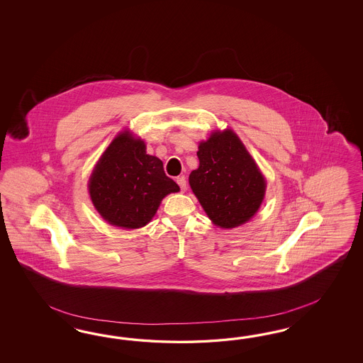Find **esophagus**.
I'll use <instances>...</instances> for the list:
<instances>
[{"label":"esophagus","instance_id":"esophagus-1","mask_svg":"<svg viewBox=\"0 0 363 363\" xmlns=\"http://www.w3.org/2000/svg\"><path fill=\"white\" fill-rule=\"evenodd\" d=\"M177 184L179 185V187H181V190L182 191H185L186 190L187 184H186V178L184 176H179L177 177Z\"/></svg>","mask_w":363,"mask_h":363}]
</instances>
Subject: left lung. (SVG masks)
Instances as JSON below:
<instances>
[{
    "instance_id": "left-lung-1",
    "label": "left lung",
    "mask_w": 363,
    "mask_h": 363,
    "mask_svg": "<svg viewBox=\"0 0 363 363\" xmlns=\"http://www.w3.org/2000/svg\"><path fill=\"white\" fill-rule=\"evenodd\" d=\"M199 166L189 184L211 222L233 229L252 220L266 191L253 157L231 129L213 132L198 146Z\"/></svg>"
}]
</instances>
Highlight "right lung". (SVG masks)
<instances>
[{
	"instance_id": "right-lung-1",
	"label": "right lung",
	"mask_w": 363,
	"mask_h": 363,
	"mask_svg": "<svg viewBox=\"0 0 363 363\" xmlns=\"http://www.w3.org/2000/svg\"><path fill=\"white\" fill-rule=\"evenodd\" d=\"M88 187L99 216L123 229L147 225L161 201L179 191L166 176L162 161L146 154L145 143L129 130L120 133L101 155Z\"/></svg>"
}]
</instances>
